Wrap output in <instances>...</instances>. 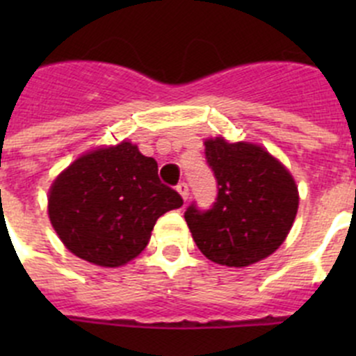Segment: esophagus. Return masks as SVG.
<instances>
[{
  "label": "esophagus",
  "mask_w": 356,
  "mask_h": 356,
  "mask_svg": "<svg viewBox=\"0 0 356 356\" xmlns=\"http://www.w3.org/2000/svg\"><path fill=\"white\" fill-rule=\"evenodd\" d=\"M175 189H177V193L182 196V200H184V201L189 198V186L186 184V182H179L177 188H175Z\"/></svg>",
  "instance_id": "34e87169"
}]
</instances>
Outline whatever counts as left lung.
Returning a JSON list of instances; mask_svg holds the SVG:
<instances>
[{"label": "left lung", "mask_w": 356, "mask_h": 356, "mask_svg": "<svg viewBox=\"0 0 356 356\" xmlns=\"http://www.w3.org/2000/svg\"><path fill=\"white\" fill-rule=\"evenodd\" d=\"M207 163L217 179V201L184 218L201 253L215 264L248 267L284 243L298 211L296 182L267 149L251 143L204 141Z\"/></svg>", "instance_id": "1"}]
</instances>
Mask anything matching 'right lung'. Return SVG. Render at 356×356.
<instances>
[{"mask_svg":"<svg viewBox=\"0 0 356 356\" xmlns=\"http://www.w3.org/2000/svg\"><path fill=\"white\" fill-rule=\"evenodd\" d=\"M181 207V195L158 179L155 158L129 141L79 156L48 196L49 220L67 250L99 267L138 257L158 218Z\"/></svg>","mask_w":356,"mask_h":356,"instance_id":"add662e5","label":"right lung"}]
</instances>
